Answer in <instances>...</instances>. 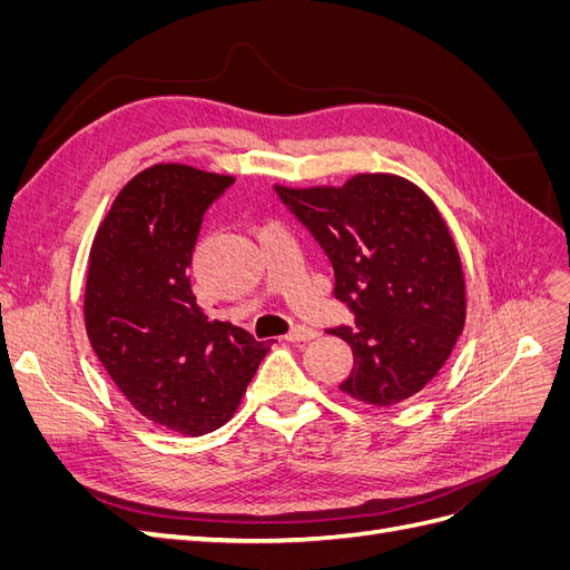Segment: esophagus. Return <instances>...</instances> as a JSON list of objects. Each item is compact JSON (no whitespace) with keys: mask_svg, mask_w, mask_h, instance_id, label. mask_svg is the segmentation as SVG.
<instances>
[{"mask_svg":"<svg viewBox=\"0 0 570 570\" xmlns=\"http://www.w3.org/2000/svg\"><path fill=\"white\" fill-rule=\"evenodd\" d=\"M314 337H318V331H314V327H308V325H295L285 335L287 342H306V340H314Z\"/></svg>","mask_w":570,"mask_h":570,"instance_id":"obj_1","label":"esophagus"}]
</instances>
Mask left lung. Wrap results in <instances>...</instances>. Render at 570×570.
Returning a JSON list of instances; mask_svg holds the SVG:
<instances>
[{
  "label": "left lung",
  "instance_id": "8db88e82",
  "mask_svg": "<svg viewBox=\"0 0 570 570\" xmlns=\"http://www.w3.org/2000/svg\"><path fill=\"white\" fill-rule=\"evenodd\" d=\"M275 195L312 233L335 271L352 325L331 327L354 352L340 390L392 406L421 392L450 358L465 321L461 258L438 206L413 183L364 174L344 187Z\"/></svg>",
  "mask_w": 570,
  "mask_h": 570
}]
</instances>
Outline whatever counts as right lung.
Wrapping results in <instances>:
<instances>
[{
	"label": "right lung",
	"instance_id": "obj_1",
	"mask_svg": "<svg viewBox=\"0 0 570 570\" xmlns=\"http://www.w3.org/2000/svg\"><path fill=\"white\" fill-rule=\"evenodd\" d=\"M235 183L183 164L137 174L90 249L85 327L145 419L197 438L226 423L271 344L197 306L187 268L204 212Z\"/></svg>",
	"mask_w": 570,
	"mask_h": 570
}]
</instances>
